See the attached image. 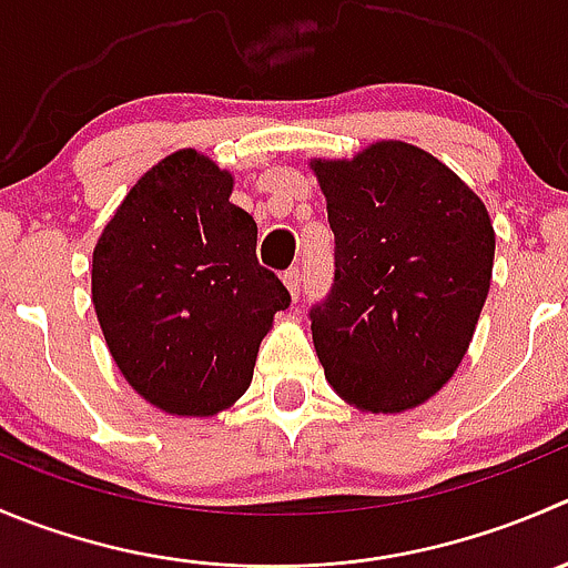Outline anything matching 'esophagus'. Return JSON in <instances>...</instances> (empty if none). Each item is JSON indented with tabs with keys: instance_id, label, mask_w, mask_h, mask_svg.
Listing matches in <instances>:
<instances>
[{
	"instance_id": "obj_1",
	"label": "esophagus",
	"mask_w": 568,
	"mask_h": 568,
	"mask_svg": "<svg viewBox=\"0 0 568 568\" xmlns=\"http://www.w3.org/2000/svg\"><path fill=\"white\" fill-rule=\"evenodd\" d=\"M283 283H285V288L291 291V296H294V300H300V291H302V272H300V266H291L288 272H283Z\"/></svg>"
}]
</instances>
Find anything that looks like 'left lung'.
Listing matches in <instances>:
<instances>
[{
  "mask_svg": "<svg viewBox=\"0 0 568 568\" xmlns=\"http://www.w3.org/2000/svg\"><path fill=\"white\" fill-rule=\"evenodd\" d=\"M311 169L335 235L333 288L311 311L324 377L361 410H410L469 349L491 285V219L453 169L402 141Z\"/></svg>",
  "mask_w": 568,
  "mask_h": 568,
  "instance_id": "left-lung-1",
  "label": "left lung"
}]
</instances>
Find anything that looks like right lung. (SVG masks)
I'll return each instance as SVG.
<instances>
[{
	"mask_svg": "<svg viewBox=\"0 0 568 568\" xmlns=\"http://www.w3.org/2000/svg\"><path fill=\"white\" fill-rule=\"evenodd\" d=\"M233 174L196 150L138 180L93 246L91 294L126 383L172 416H213L252 383L274 313L291 305L257 263Z\"/></svg>",
	"mask_w": 568,
	"mask_h": 568,
	"instance_id": "obj_1",
	"label": "right lung"
}]
</instances>
